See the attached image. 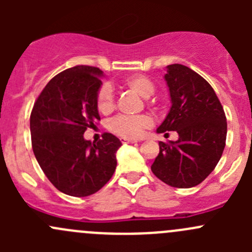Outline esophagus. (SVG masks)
Wrapping results in <instances>:
<instances>
[{"instance_id":"obj_1","label":"esophagus","mask_w":252,"mask_h":252,"mask_svg":"<svg viewBox=\"0 0 252 252\" xmlns=\"http://www.w3.org/2000/svg\"><path fill=\"white\" fill-rule=\"evenodd\" d=\"M121 141L123 144H135L136 140H133V139H126V138H122Z\"/></svg>"}]
</instances>
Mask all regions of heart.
<instances>
[{"label":"heart","instance_id":"b5f03b06","mask_svg":"<svg viewBox=\"0 0 252 252\" xmlns=\"http://www.w3.org/2000/svg\"><path fill=\"white\" fill-rule=\"evenodd\" d=\"M124 85L134 93L139 94L141 97L149 98L155 93V84L145 75H130L124 80ZM98 111L102 113H108L114 107V94L110 84H105L100 88L96 98ZM152 126V119L146 114L136 117L117 116L111 119L108 123L110 130L117 135L126 139H138L144 133L145 129Z\"/></svg>","mask_w":252,"mask_h":252}]
</instances>
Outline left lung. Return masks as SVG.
Returning <instances> with one entry per match:
<instances>
[{
	"instance_id": "left-lung-1",
	"label": "left lung",
	"mask_w": 252,
	"mask_h": 252,
	"mask_svg": "<svg viewBox=\"0 0 252 252\" xmlns=\"http://www.w3.org/2000/svg\"><path fill=\"white\" fill-rule=\"evenodd\" d=\"M171 110L157 133L177 131L169 144L159 141L152 173L174 188L199 185L220 159L227 138V119L212 86L183 64L167 65L164 74Z\"/></svg>"
}]
</instances>
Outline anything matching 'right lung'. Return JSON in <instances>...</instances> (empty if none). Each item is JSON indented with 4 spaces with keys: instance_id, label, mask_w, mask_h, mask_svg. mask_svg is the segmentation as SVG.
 Returning a JSON list of instances; mask_svg holds the SVG:
<instances>
[{
    "instance_id": "1",
    "label": "right lung",
    "mask_w": 252,
    "mask_h": 252,
    "mask_svg": "<svg viewBox=\"0 0 252 252\" xmlns=\"http://www.w3.org/2000/svg\"><path fill=\"white\" fill-rule=\"evenodd\" d=\"M103 72L77 65L53 77L30 114L32 151L44 173L63 194L84 197L101 189L117 167L122 142L105 133L102 140L84 139L100 121L97 93Z\"/></svg>"
}]
</instances>
